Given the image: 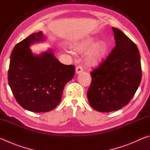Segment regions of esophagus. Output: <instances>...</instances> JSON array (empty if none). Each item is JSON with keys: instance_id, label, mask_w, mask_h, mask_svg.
I'll use <instances>...</instances> for the list:
<instances>
[{"instance_id": "obj_1", "label": "esophagus", "mask_w": 150, "mask_h": 150, "mask_svg": "<svg viewBox=\"0 0 150 150\" xmlns=\"http://www.w3.org/2000/svg\"><path fill=\"white\" fill-rule=\"evenodd\" d=\"M75 71L77 74H79V73H82L83 71V68L81 67V66H77L75 69Z\"/></svg>"}]
</instances>
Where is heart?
I'll list each match as a JSON object with an SVG mask.
<instances>
[{"instance_id":"1","label":"heart","mask_w":150,"mask_h":150,"mask_svg":"<svg viewBox=\"0 0 150 150\" xmlns=\"http://www.w3.org/2000/svg\"><path fill=\"white\" fill-rule=\"evenodd\" d=\"M72 48L76 52L84 53L85 59L88 65H96L103 62L107 55L109 47L105 41H98L95 38L81 40L72 45Z\"/></svg>"}]
</instances>
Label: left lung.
Here are the masks:
<instances>
[{"mask_svg": "<svg viewBox=\"0 0 150 150\" xmlns=\"http://www.w3.org/2000/svg\"><path fill=\"white\" fill-rule=\"evenodd\" d=\"M116 45L105 61L91 73L87 91L91 107L102 112L115 111L130 102L140 84V55L136 45L112 28Z\"/></svg>", "mask_w": 150, "mask_h": 150, "instance_id": "1", "label": "left lung"}]
</instances>
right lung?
I'll return each instance as SVG.
<instances>
[{
    "instance_id": "right-lung-1",
    "label": "right lung",
    "mask_w": 150,
    "mask_h": 150,
    "mask_svg": "<svg viewBox=\"0 0 150 150\" xmlns=\"http://www.w3.org/2000/svg\"><path fill=\"white\" fill-rule=\"evenodd\" d=\"M45 40L34 33L15 45L11 53L8 84L18 103L28 110H52L62 100L65 85L74 77L75 66L61 63L52 50L39 55L30 47Z\"/></svg>"
}]
</instances>
